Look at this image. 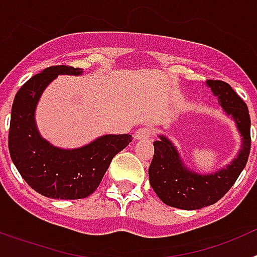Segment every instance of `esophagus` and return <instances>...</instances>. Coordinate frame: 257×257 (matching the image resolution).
Masks as SVG:
<instances>
[{
	"instance_id": "obj_1",
	"label": "esophagus",
	"mask_w": 257,
	"mask_h": 257,
	"mask_svg": "<svg viewBox=\"0 0 257 257\" xmlns=\"http://www.w3.org/2000/svg\"><path fill=\"white\" fill-rule=\"evenodd\" d=\"M152 135V128L151 127H140V128H138V130L135 131V134H134V138L138 140H145L148 139V138H151Z\"/></svg>"
}]
</instances>
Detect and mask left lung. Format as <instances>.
<instances>
[{
	"label": "left lung",
	"mask_w": 257,
	"mask_h": 257,
	"mask_svg": "<svg viewBox=\"0 0 257 257\" xmlns=\"http://www.w3.org/2000/svg\"><path fill=\"white\" fill-rule=\"evenodd\" d=\"M206 85L217 97L224 113L234 121L240 136V149L225 167L199 174L185 166L178 148L165 135L153 143L154 156L149 166V183L161 201L181 210H198L216 203L233 187L248 160L251 119L246 103L226 82L208 79Z\"/></svg>",
	"instance_id": "8db88e82"
}]
</instances>
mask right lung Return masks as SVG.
Returning <instances> with one entry per match:
<instances>
[{"mask_svg": "<svg viewBox=\"0 0 257 257\" xmlns=\"http://www.w3.org/2000/svg\"><path fill=\"white\" fill-rule=\"evenodd\" d=\"M81 68L55 65L20 87L11 108L9 151L22 178L32 189L54 199L86 198L95 192L113 157L133 136L103 135L81 148H58L41 136L36 108L45 88L60 74L81 76Z\"/></svg>", "mask_w": 257, "mask_h": 257, "instance_id": "1", "label": "right lung"}]
</instances>
